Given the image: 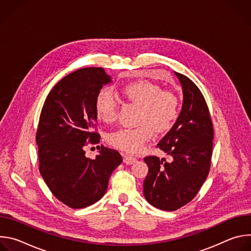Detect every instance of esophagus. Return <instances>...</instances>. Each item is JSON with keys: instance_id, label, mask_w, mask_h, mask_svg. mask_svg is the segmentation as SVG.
I'll list each match as a JSON object with an SVG mask.
<instances>
[{"instance_id": "obj_1", "label": "esophagus", "mask_w": 251, "mask_h": 251, "mask_svg": "<svg viewBox=\"0 0 251 251\" xmlns=\"http://www.w3.org/2000/svg\"><path fill=\"white\" fill-rule=\"evenodd\" d=\"M136 161H137V159L134 158V157H131V156H128V155L123 156V162L126 165H132V164L136 163Z\"/></svg>"}]
</instances>
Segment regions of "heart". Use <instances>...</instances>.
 Here are the masks:
<instances>
[{"label": "heart", "mask_w": 251, "mask_h": 251, "mask_svg": "<svg viewBox=\"0 0 251 251\" xmlns=\"http://www.w3.org/2000/svg\"><path fill=\"white\" fill-rule=\"evenodd\" d=\"M123 95L130 101L140 105L138 122L134 128H120L107 137L109 144L119 150L136 154L157 132L168 131L177 117L180 100L176 94L158 84L147 80L128 83L122 88ZM95 111L99 120L110 123L117 117L118 102L109 88H102L95 98Z\"/></svg>", "instance_id": "heart-1"}]
</instances>
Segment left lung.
I'll list each match as a JSON object with an SVG mask.
<instances>
[{
  "label": "left lung",
  "instance_id": "left-lung-1",
  "mask_svg": "<svg viewBox=\"0 0 251 251\" xmlns=\"http://www.w3.org/2000/svg\"><path fill=\"white\" fill-rule=\"evenodd\" d=\"M183 89V106L172 129L157 145L171 161L156 156L144 159L149 172L144 197L153 206L173 211L190 202L208 175L213 127L204 97L186 75L175 73Z\"/></svg>",
  "mask_w": 251,
  "mask_h": 251
}]
</instances>
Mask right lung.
<instances>
[{
	"label": "right lung",
	"instance_id": "add662e5",
	"mask_svg": "<svg viewBox=\"0 0 251 251\" xmlns=\"http://www.w3.org/2000/svg\"><path fill=\"white\" fill-rule=\"evenodd\" d=\"M111 82L102 67H85L63 77L49 93L37 132L40 172L52 195L73 208L98 201L112 172L122 163L118 151L99 147L91 160L84 146L97 144L95 98Z\"/></svg>",
	"mask_w": 251,
	"mask_h": 251
}]
</instances>
